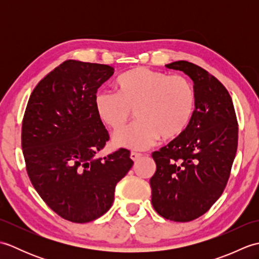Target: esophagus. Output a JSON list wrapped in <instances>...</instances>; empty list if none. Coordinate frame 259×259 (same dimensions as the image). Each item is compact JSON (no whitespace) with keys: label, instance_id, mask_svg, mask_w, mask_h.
<instances>
[{"label":"esophagus","instance_id":"1","mask_svg":"<svg viewBox=\"0 0 259 259\" xmlns=\"http://www.w3.org/2000/svg\"><path fill=\"white\" fill-rule=\"evenodd\" d=\"M142 155H141V153H139V152H135V151H133V152H131L130 153V158L131 159H133V160L134 161H136V160H138V159L141 157Z\"/></svg>","mask_w":259,"mask_h":259}]
</instances>
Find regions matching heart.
Listing matches in <instances>:
<instances>
[{
    "instance_id": "1",
    "label": "heart",
    "mask_w": 259,
    "mask_h": 259,
    "mask_svg": "<svg viewBox=\"0 0 259 259\" xmlns=\"http://www.w3.org/2000/svg\"><path fill=\"white\" fill-rule=\"evenodd\" d=\"M115 91L97 92L95 108L98 117L113 131L123 129L135 111L138 120L114 135L118 147L144 150L160 137L162 140L177 138L195 111L194 85L181 74L134 68L117 79Z\"/></svg>"
}]
</instances>
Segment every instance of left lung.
<instances>
[{
  "label": "left lung",
  "mask_w": 259,
  "mask_h": 259,
  "mask_svg": "<svg viewBox=\"0 0 259 259\" xmlns=\"http://www.w3.org/2000/svg\"><path fill=\"white\" fill-rule=\"evenodd\" d=\"M194 81L196 106L177 138L152 152L157 170L150 179L151 202L163 218L191 222L213 205L226 187L238 146V122L226 88L188 61L167 64Z\"/></svg>",
  "instance_id": "8db88e82"
}]
</instances>
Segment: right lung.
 Masks as SVG:
<instances>
[{"label": "right lung", "instance_id": "right-lung-1", "mask_svg": "<svg viewBox=\"0 0 259 259\" xmlns=\"http://www.w3.org/2000/svg\"><path fill=\"white\" fill-rule=\"evenodd\" d=\"M114 69L64 61L32 91L22 121L26 172L37 194L60 217L89 223L112 206L115 186L134 161L120 148L99 158L110 137L95 108V96Z\"/></svg>", "mask_w": 259, "mask_h": 259}]
</instances>
